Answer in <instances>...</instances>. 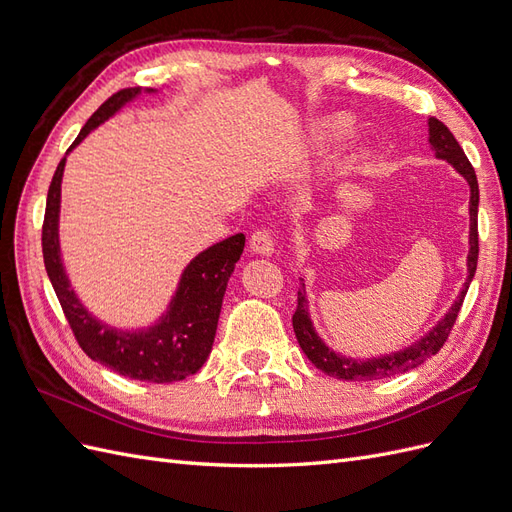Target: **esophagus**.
Returning <instances> with one entry per match:
<instances>
[{"instance_id": "1", "label": "esophagus", "mask_w": 512, "mask_h": 512, "mask_svg": "<svg viewBox=\"0 0 512 512\" xmlns=\"http://www.w3.org/2000/svg\"><path fill=\"white\" fill-rule=\"evenodd\" d=\"M250 247H252V252L258 256H271L275 252V243L271 239V232L265 228L256 230L250 237Z\"/></svg>"}]
</instances>
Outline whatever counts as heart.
Instances as JSON below:
<instances>
[{
    "label": "heart",
    "mask_w": 512,
    "mask_h": 512,
    "mask_svg": "<svg viewBox=\"0 0 512 512\" xmlns=\"http://www.w3.org/2000/svg\"><path fill=\"white\" fill-rule=\"evenodd\" d=\"M329 128H331L333 132H337V134H342V132L348 130V123H346L344 119H335V121L329 123Z\"/></svg>",
    "instance_id": "b5f03b06"
}]
</instances>
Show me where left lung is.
<instances>
[{
  "label": "left lung",
  "mask_w": 512,
  "mask_h": 512,
  "mask_svg": "<svg viewBox=\"0 0 512 512\" xmlns=\"http://www.w3.org/2000/svg\"><path fill=\"white\" fill-rule=\"evenodd\" d=\"M429 145L436 153L438 160H444L451 164L457 173L468 181L470 185V250H468V277L463 282V288L459 290L457 299L453 301V305L448 307V312L438 320V324L421 337L416 339L414 344H410L404 350L397 352H389V354H380V356H371V359H352V356H344L335 350H331L324 339L316 333L314 322L309 318V299H307V290L305 284H301L299 288V303H297V312L292 316V327H294V335H297V342L301 346V350L305 352V356L312 361L320 371L329 374L333 378L339 380H382V378H391L395 374H401V371H408L412 367H418L421 363H425L429 356L438 354V350L444 346V342L448 339V333H451L453 324L457 320V314L461 309L463 297L470 288L472 277L476 273V262H478V181H476V173L472 164L468 162L466 153L459 147L457 138L451 134L442 121L438 119H429ZM303 282V280H301Z\"/></svg>",
  "instance_id": "1"
}]
</instances>
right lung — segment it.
Instances as JSON below:
<instances>
[{"label":"right lung","mask_w":512,"mask_h":512,"mask_svg":"<svg viewBox=\"0 0 512 512\" xmlns=\"http://www.w3.org/2000/svg\"><path fill=\"white\" fill-rule=\"evenodd\" d=\"M143 94L141 87L121 89L108 98L98 111L87 119L83 130L70 145L68 153L83 138L96 130L106 119L119 113L128 102ZM145 94H156V89H145ZM66 158L59 162L49 196H46L44 226H42V256L49 280L55 288L61 309L70 322V329L83 352L104 367L121 376L145 382H177L205 365L211 352L218 320L222 312L224 292L237 260L243 254L245 237L232 235L215 243L190 260L183 269L177 290L170 299L166 312L151 327L123 331L108 327L76 297L61 262L59 247V209H61V179H64Z\"/></svg>","instance_id":"obj_1"}]
</instances>
